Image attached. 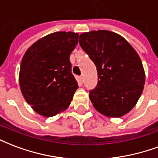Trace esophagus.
I'll return each mask as SVG.
<instances>
[{
  "instance_id": "1",
  "label": "esophagus",
  "mask_w": 158,
  "mask_h": 158,
  "mask_svg": "<svg viewBox=\"0 0 158 158\" xmlns=\"http://www.w3.org/2000/svg\"><path fill=\"white\" fill-rule=\"evenodd\" d=\"M79 81H80V82H81V83H82L83 81H84V78H83V75L79 76Z\"/></svg>"
}]
</instances>
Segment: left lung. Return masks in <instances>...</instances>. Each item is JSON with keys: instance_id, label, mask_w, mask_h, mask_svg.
<instances>
[{"instance_id": "1", "label": "left lung", "mask_w": 158, "mask_h": 158, "mask_svg": "<svg viewBox=\"0 0 158 158\" xmlns=\"http://www.w3.org/2000/svg\"><path fill=\"white\" fill-rule=\"evenodd\" d=\"M79 45L94 62L98 84L89 92L97 111L121 117L136 105L143 91L145 71L138 53L121 35L107 30L84 32Z\"/></svg>"}]
</instances>
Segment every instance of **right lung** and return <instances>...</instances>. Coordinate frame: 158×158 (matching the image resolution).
I'll return each instance as SVG.
<instances>
[{
	"instance_id": "add662e5",
	"label": "right lung",
	"mask_w": 158,
	"mask_h": 158,
	"mask_svg": "<svg viewBox=\"0 0 158 158\" xmlns=\"http://www.w3.org/2000/svg\"><path fill=\"white\" fill-rule=\"evenodd\" d=\"M79 42V33L56 31L35 42L23 55L19 85L32 110L52 117L69 106L78 83L71 73L69 56Z\"/></svg>"
}]
</instances>
